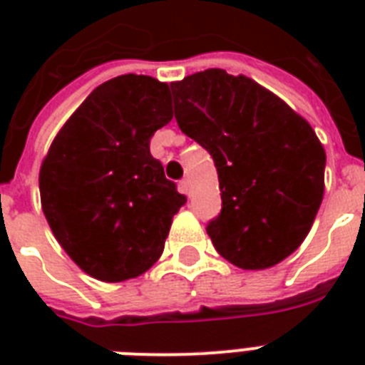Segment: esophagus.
Masks as SVG:
<instances>
[{
	"instance_id": "esophagus-1",
	"label": "esophagus",
	"mask_w": 365,
	"mask_h": 365,
	"mask_svg": "<svg viewBox=\"0 0 365 365\" xmlns=\"http://www.w3.org/2000/svg\"><path fill=\"white\" fill-rule=\"evenodd\" d=\"M180 191H182V193H185V195L189 193V180H187V178H183L182 182H180Z\"/></svg>"
}]
</instances>
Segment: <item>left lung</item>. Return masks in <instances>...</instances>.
Segmentation results:
<instances>
[{"mask_svg":"<svg viewBox=\"0 0 365 365\" xmlns=\"http://www.w3.org/2000/svg\"><path fill=\"white\" fill-rule=\"evenodd\" d=\"M170 88L178 126L217 168L222 212L206 225L214 248L250 271L286 259L322 205L326 151L312 126L255 81L217 68Z\"/></svg>","mask_w":365,"mask_h":365,"instance_id":"left-lung-1","label":"left lung"}]
</instances>
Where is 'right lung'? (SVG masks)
Instances as JSON below:
<instances>
[{
    "mask_svg": "<svg viewBox=\"0 0 365 365\" xmlns=\"http://www.w3.org/2000/svg\"><path fill=\"white\" fill-rule=\"evenodd\" d=\"M170 119L168 85L128 73L94 88L51 143L39 172L43 214L91 277H140L163 254L187 200L149 153Z\"/></svg>",
    "mask_w": 365,
    "mask_h": 365,
    "instance_id": "add662e5",
    "label": "right lung"
}]
</instances>
